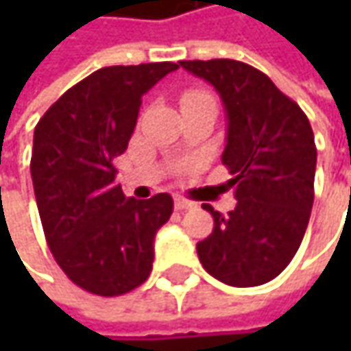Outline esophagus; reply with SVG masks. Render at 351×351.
Returning <instances> with one entry per match:
<instances>
[{"label": "esophagus", "instance_id": "obj_1", "mask_svg": "<svg viewBox=\"0 0 351 351\" xmlns=\"http://www.w3.org/2000/svg\"><path fill=\"white\" fill-rule=\"evenodd\" d=\"M175 207L176 209H195L197 203L195 201H189L184 197H175Z\"/></svg>", "mask_w": 351, "mask_h": 351}]
</instances>
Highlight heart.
<instances>
[{
    "label": "heart",
    "mask_w": 351,
    "mask_h": 351,
    "mask_svg": "<svg viewBox=\"0 0 351 351\" xmlns=\"http://www.w3.org/2000/svg\"><path fill=\"white\" fill-rule=\"evenodd\" d=\"M195 97H209L207 93H186L184 97H182V101H186V99H195Z\"/></svg>",
    "instance_id": "obj_1"
}]
</instances>
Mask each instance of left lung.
<instances>
[{
  "label": "left lung",
  "mask_w": 351,
  "mask_h": 351,
  "mask_svg": "<svg viewBox=\"0 0 351 351\" xmlns=\"http://www.w3.org/2000/svg\"><path fill=\"white\" fill-rule=\"evenodd\" d=\"M219 93L228 117L221 162L238 205L228 215L209 203L213 232L197 244L203 268L230 287L276 278L303 242L315 182L317 148L303 109L262 71L230 58L180 60Z\"/></svg>",
  "instance_id": "obj_1"
}]
</instances>
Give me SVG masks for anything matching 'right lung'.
I'll use <instances>...</instances> for the list:
<instances>
[{"label": "right lung", "instance_id": "add662e5", "mask_svg": "<svg viewBox=\"0 0 351 351\" xmlns=\"http://www.w3.org/2000/svg\"><path fill=\"white\" fill-rule=\"evenodd\" d=\"M178 62L106 66L48 107L34 130L30 173L48 247L83 291L117 297L152 270L154 236L173 197H125L113 158L125 152L142 97Z\"/></svg>", "mask_w": 351, "mask_h": 351}]
</instances>
